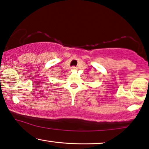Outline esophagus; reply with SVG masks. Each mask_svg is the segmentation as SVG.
I'll use <instances>...</instances> for the list:
<instances>
[{
	"instance_id": "esophagus-1",
	"label": "esophagus",
	"mask_w": 149,
	"mask_h": 149,
	"mask_svg": "<svg viewBox=\"0 0 149 149\" xmlns=\"http://www.w3.org/2000/svg\"><path fill=\"white\" fill-rule=\"evenodd\" d=\"M71 68H72L73 69H76V67H72Z\"/></svg>"
}]
</instances>
